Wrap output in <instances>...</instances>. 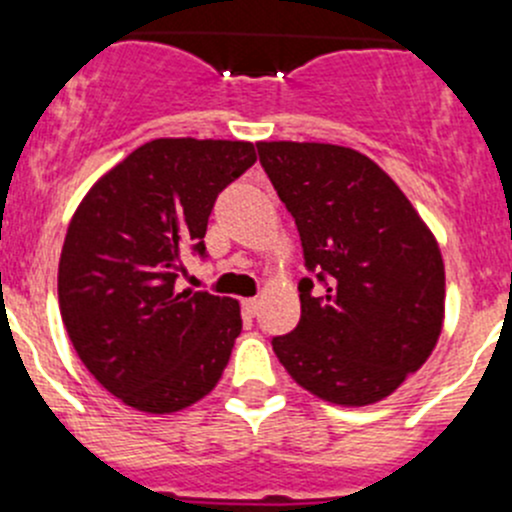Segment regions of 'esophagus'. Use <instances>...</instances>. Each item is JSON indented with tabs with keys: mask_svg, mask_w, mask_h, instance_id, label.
<instances>
[{
	"mask_svg": "<svg viewBox=\"0 0 512 512\" xmlns=\"http://www.w3.org/2000/svg\"><path fill=\"white\" fill-rule=\"evenodd\" d=\"M242 312H245L247 317H255L257 312H260V300H255V297H250V300H242Z\"/></svg>",
	"mask_w": 512,
	"mask_h": 512,
	"instance_id": "34e87169",
	"label": "esophagus"
}]
</instances>
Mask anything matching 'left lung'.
Returning a JSON list of instances; mask_svg holds the SVG:
<instances>
[{
    "label": "left lung",
    "mask_w": 512,
    "mask_h": 512,
    "mask_svg": "<svg viewBox=\"0 0 512 512\" xmlns=\"http://www.w3.org/2000/svg\"><path fill=\"white\" fill-rule=\"evenodd\" d=\"M295 217L305 267L300 322L272 337L292 380L335 405L377 403L420 370L445 317L440 247L370 157L320 142H257Z\"/></svg>",
    "instance_id": "left-lung-1"
}]
</instances>
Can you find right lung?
Returning a JSON list of instances; mask_svg holds the SVG:
<instances>
[{
  "mask_svg": "<svg viewBox=\"0 0 512 512\" xmlns=\"http://www.w3.org/2000/svg\"><path fill=\"white\" fill-rule=\"evenodd\" d=\"M255 160L252 142L152 140L79 202L59 257V312L79 360L124 405L177 413L222 377L240 305L175 282L187 250L207 257L217 195Z\"/></svg>",
  "mask_w": 512,
  "mask_h": 512,
  "instance_id": "obj_1",
  "label": "right lung"
}]
</instances>
